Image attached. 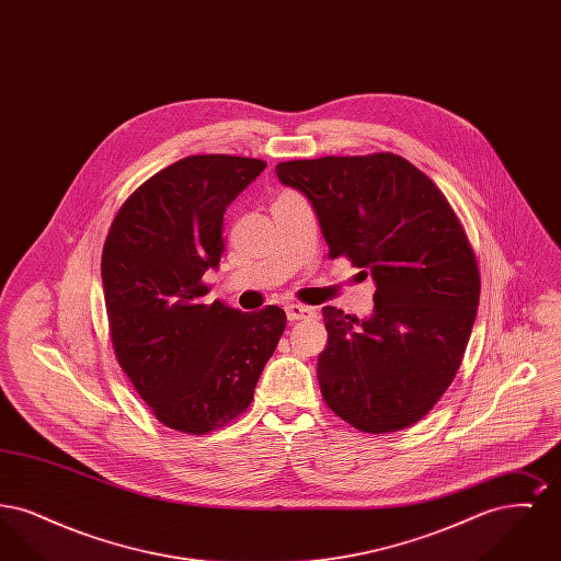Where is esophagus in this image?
I'll list each match as a JSON object with an SVG mask.
<instances>
[{"label": "esophagus", "mask_w": 561, "mask_h": 561, "mask_svg": "<svg viewBox=\"0 0 561 561\" xmlns=\"http://www.w3.org/2000/svg\"><path fill=\"white\" fill-rule=\"evenodd\" d=\"M286 316L290 321L309 320V318H316V311L311 307H305V305H288Z\"/></svg>", "instance_id": "34e87169"}]
</instances>
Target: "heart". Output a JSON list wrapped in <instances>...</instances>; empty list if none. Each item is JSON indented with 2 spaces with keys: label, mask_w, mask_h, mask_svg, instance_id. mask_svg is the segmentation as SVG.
Masks as SVG:
<instances>
[{
  "label": "heart",
  "mask_w": 561,
  "mask_h": 561,
  "mask_svg": "<svg viewBox=\"0 0 561 561\" xmlns=\"http://www.w3.org/2000/svg\"><path fill=\"white\" fill-rule=\"evenodd\" d=\"M282 195H290V193H282Z\"/></svg>",
  "instance_id": "obj_1"
}]
</instances>
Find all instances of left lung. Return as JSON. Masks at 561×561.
<instances>
[{
    "label": "left lung",
    "mask_w": 561,
    "mask_h": 561,
    "mask_svg": "<svg viewBox=\"0 0 561 561\" xmlns=\"http://www.w3.org/2000/svg\"><path fill=\"white\" fill-rule=\"evenodd\" d=\"M307 195L330 259L376 282L374 313L323 307L318 380L328 408L364 433L419 423L453 385L480 305V268L453 206L396 153L275 165Z\"/></svg>",
    "instance_id": "left-lung-1"
}]
</instances>
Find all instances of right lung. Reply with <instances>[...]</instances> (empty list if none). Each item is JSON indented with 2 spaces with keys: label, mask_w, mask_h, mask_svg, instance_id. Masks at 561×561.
<instances>
[{
  "label": "right lung",
  "mask_w": 561,
  "mask_h": 561,
  "mask_svg": "<svg viewBox=\"0 0 561 561\" xmlns=\"http://www.w3.org/2000/svg\"><path fill=\"white\" fill-rule=\"evenodd\" d=\"M267 163L188 156L122 204L103 248V293L117 364L165 427L206 435L241 416L286 328L284 309L241 313L204 273L225 252L222 214Z\"/></svg>",
  "instance_id": "add662e5"
}]
</instances>
